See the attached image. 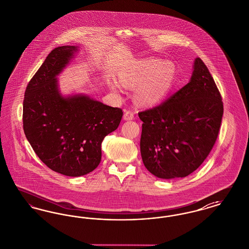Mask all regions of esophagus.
<instances>
[{"label": "esophagus", "mask_w": 249, "mask_h": 249, "mask_svg": "<svg viewBox=\"0 0 249 249\" xmlns=\"http://www.w3.org/2000/svg\"><path fill=\"white\" fill-rule=\"evenodd\" d=\"M124 119L125 120H132L134 119V112L132 110H126L124 114Z\"/></svg>", "instance_id": "1"}]
</instances>
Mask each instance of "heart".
Segmentation results:
<instances>
[{
  "mask_svg": "<svg viewBox=\"0 0 249 249\" xmlns=\"http://www.w3.org/2000/svg\"><path fill=\"white\" fill-rule=\"evenodd\" d=\"M126 88H135V99L142 105H153L162 100L176 79V67L168 60L145 59L134 62L119 73ZM116 90L118 83L112 84Z\"/></svg>",
  "mask_w": 249,
  "mask_h": 249,
  "instance_id": "obj_1",
  "label": "heart"
}]
</instances>
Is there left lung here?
I'll return each mask as SVG.
<instances>
[{
    "label": "left lung",
    "mask_w": 249,
    "mask_h": 249,
    "mask_svg": "<svg viewBox=\"0 0 249 249\" xmlns=\"http://www.w3.org/2000/svg\"><path fill=\"white\" fill-rule=\"evenodd\" d=\"M142 162L155 177L185 178L208 157L223 116L220 92L200 58L190 81L160 106L138 113Z\"/></svg>",
    "instance_id": "1"
}]
</instances>
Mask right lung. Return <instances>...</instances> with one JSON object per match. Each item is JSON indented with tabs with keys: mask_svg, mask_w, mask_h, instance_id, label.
<instances>
[{
	"mask_svg": "<svg viewBox=\"0 0 249 249\" xmlns=\"http://www.w3.org/2000/svg\"><path fill=\"white\" fill-rule=\"evenodd\" d=\"M77 48L53 49L28 84L23 101L24 133L49 169L67 177L92 172L102 159V142L118 129L123 112L83 95L63 98L56 75Z\"/></svg>",
	"mask_w": 249,
	"mask_h": 249,
	"instance_id": "1",
	"label": "right lung"
}]
</instances>
